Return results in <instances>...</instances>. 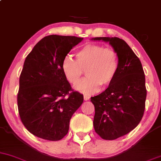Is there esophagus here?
Masks as SVG:
<instances>
[{
  "label": "esophagus",
  "instance_id": "34e87169",
  "mask_svg": "<svg viewBox=\"0 0 161 161\" xmlns=\"http://www.w3.org/2000/svg\"><path fill=\"white\" fill-rule=\"evenodd\" d=\"M89 98H90V96L86 95H84V100H85V101H88V100H89Z\"/></svg>",
  "mask_w": 161,
  "mask_h": 161
}]
</instances>
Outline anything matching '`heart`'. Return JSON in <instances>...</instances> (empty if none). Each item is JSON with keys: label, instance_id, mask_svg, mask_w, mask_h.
<instances>
[{"label": "heart", "instance_id": "1", "mask_svg": "<svg viewBox=\"0 0 161 161\" xmlns=\"http://www.w3.org/2000/svg\"><path fill=\"white\" fill-rule=\"evenodd\" d=\"M76 60L66 57L62 62V70L66 80L75 85L86 70L88 76L75 85L77 91L93 94L100 86L107 87L116 78L119 70V54L115 49L102 45L88 44L75 54Z\"/></svg>", "mask_w": 161, "mask_h": 161}]
</instances>
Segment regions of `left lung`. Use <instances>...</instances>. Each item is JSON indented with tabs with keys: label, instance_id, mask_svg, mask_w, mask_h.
Here are the masks:
<instances>
[{
	"label": "left lung",
	"instance_id": "obj_1",
	"mask_svg": "<svg viewBox=\"0 0 161 161\" xmlns=\"http://www.w3.org/2000/svg\"><path fill=\"white\" fill-rule=\"evenodd\" d=\"M108 42L119 54L117 75L105 91L91 97L95 106L93 125L101 138L114 140L134 129L142 120L147 90L142 63L126 42L117 37H96Z\"/></svg>",
	"mask_w": 161,
	"mask_h": 161
}]
</instances>
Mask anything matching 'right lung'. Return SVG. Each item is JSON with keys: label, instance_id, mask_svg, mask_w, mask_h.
<instances>
[{"label": "right lung", "instance_id": "1", "mask_svg": "<svg viewBox=\"0 0 161 161\" xmlns=\"http://www.w3.org/2000/svg\"><path fill=\"white\" fill-rule=\"evenodd\" d=\"M82 38L51 35L40 40L25 58L17 94L20 119L37 137L58 141L68 133L72 116L83 102L62 70V62Z\"/></svg>", "mask_w": 161, "mask_h": 161}]
</instances>
